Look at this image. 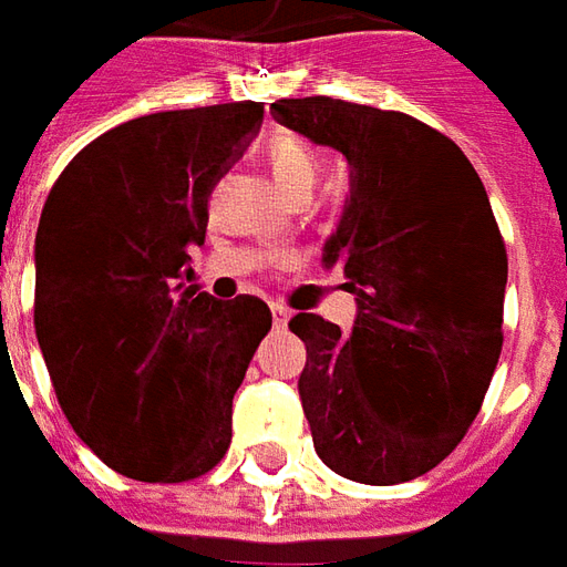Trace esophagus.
<instances>
[{"instance_id":"obj_1","label":"esophagus","mask_w":567,"mask_h":567,"mask_svg":"<svg viewBox=\"0 0 567 567\" xmlns=\"http://www.w3.org/2000/svg\"><path fill=\"white\" fill-rule=\"evenodd\" d=\"M270 312H272V324H276V328H285L288 319H291V309L282 307V303H272Z\"/></svg>"}]
</instances>
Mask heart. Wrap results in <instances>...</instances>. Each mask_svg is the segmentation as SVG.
<instances>
[{"label":"heart","mask_w":567,"mask_h":567,"mask_svg":"<svg viewBox=\"0 0 567 567\" xmlns=\"http://www.w3.org/2000/svg\"><path fill=\"white\" fill-rule=\"evenodd\" d=\"M267 166H270L276 185L282 187L285 194H300L316 185V175H319V163L312 157V151L303 142L291 140V136H276L267 145Z\"/></svg>","instance_id":"heart-1"}]
</instances>
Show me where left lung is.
Returning a JSON list of instances; mask_svg holds the SVG:
<instances>
[{"instance_id":"left-lung-1","label":"left lung","mask_w":567,"mask_h":567,"mask_svg":"<svg viewBox=\"0 0 567 567\" xmlns=\"http://www.w3.org/2000/svg\"><path fill=\"white\" fill-rule=\"evenodd\" d=\"M270 115L349 161V197L324 267L355 295L352 331L316 312L297 380L319 458L333 474L394 486L450 455L498 364L507 251L462 148L404 112L331 96L279 100Z\"/></svg>"}]
</instances>
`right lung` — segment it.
<instances>
[{"label":"right lung","instance_id":"obj_1","mask_svg":"<svg viewBox=\"0 0 567 567\" xmlns=\"http://www.w3.org/2000/svg\"><path fill=\"white\" fill-rule=\"evenodd\" d=\"M260 121L251 100L133 117L81 148L44 199L35 337L69 425L130 480H197L230 446L270 307L197 295L182 276L212 187Z\"/></svg>","mask_w":567,"mask_h":567}]
</instances>
